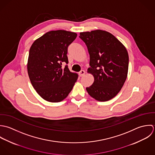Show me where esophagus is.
I'll return each mask as SVG.
<instances>
[{"mask_svg":"<svg viewBox=\"0 0 155 155\" xmlns=\"http://www.w3.org/2000/svg\"><path fill=\"white\" fill-rule=\"evenodd\" d=\"M85 74V71L84 70H81L80 72H79V75L80 77H83L84 75Z\"/></svg>","mask_w":155,"mask_h":155,"instance_id":"1","label":"esophagus"}]
</instances>
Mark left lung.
<instances>
[{"instance_id": "1", "label": "left lung", "mask_w": 155, "mask_h": 155, "mask_svg": "<svg viewBox=\"0 0 155 155\" xmlns=\"http://www.w3.org/2000/svg\"><path fill=\"white\" fill-rule=\"evenodd\" d=\"M90 55L87 72L94 77L86 87L89 94L98 101H107L120 91L128 72L129 56L126 47L113 35L102 30L80 32Z\"/></svg>"}]
</instances>
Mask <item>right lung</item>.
I'll use <instances>...</instances> for the list:
<instances>
[{
  "label": "right lung",
  "mask_w": 155,
  "mask_h": 155,
  "mask_svg": "<svg viewBox=\"0 0 155 155\" xmlns=\"http://www.w3.org/2000/svg\"><path fill=\"white\" fill-rule=\"evenodd\" d=\"M75 32L64 30L48 31L36 39L31 47L28 72L31 84L47 101L59 102L72 91L78 78L68 66V47L76 38Z\"/></svg>",
  "instance_id": "add662e5"
}]
</instances>
